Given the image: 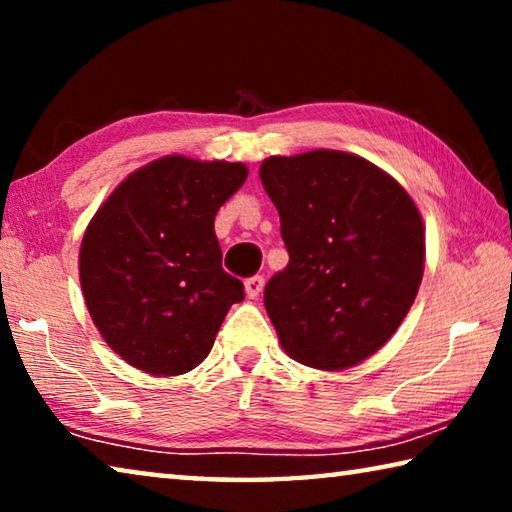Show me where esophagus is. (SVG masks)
Masks as SVG:
<instances>
[{"label":"esophagus","instance_id":"1","mask_svg":"<svg viewBox=\"0 0 512 512\" xmlns=\"http://www.w3.org/2000/svg\"><path fill=\"white\" fill-rule=\"evenodd\" d=\"M262 289H264V277H262V275L248 277V280H246V293H248V298H257L259 293H262Z\"/></svg>","mask_w":512,"mask_h":512}]
</instances>
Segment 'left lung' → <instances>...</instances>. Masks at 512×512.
<instances>
[{
	"label": "left lung",
	"instance_id": "8db88e82",
	"mask_svg": "<svg viewBox=\"0 0 512 512\" xmlns=\"http://www.w3.org/2000/svg\"><path fill=\"white\" fill-rule=\"evenodd\" d=\"M289 264L264 287L284 352L320 370L357 366L415 300L424 228L400 183L359 155L309 151L259 167Z\"/></svg>",
	"mask_w": 512,
	"mask_h": 512
}]
</instances>
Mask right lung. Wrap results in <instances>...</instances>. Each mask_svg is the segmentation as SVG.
Listing matches in <instances>:
<instances>
[{
    "instance_id": "add662e5",
    "label": "right lung",
    "mask_w": 512,
    "mask_h": 512,
    "mask_svg": "<svg viewBox=\"0 0 512 512\" xmlns=\"http://www.w3.org/2000/svg\"><path fill=\"white\" fill-rule=\"evenodd\" d=\"M241 162L169 155L131 173L85 230L79 271L94 325L149 375H183L210 354L244 284L223 271L219 207L246 183Z\"/></svg>"
}]
</instances>
